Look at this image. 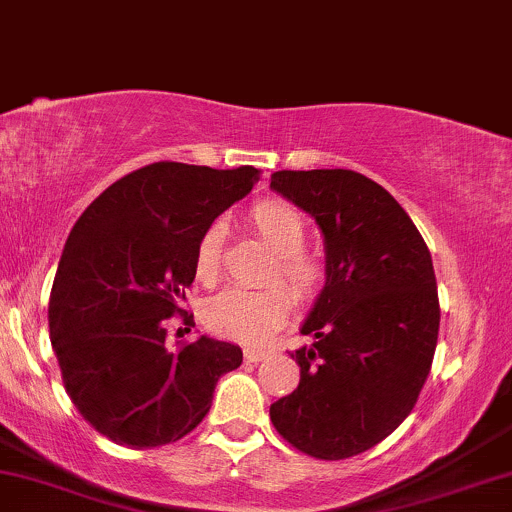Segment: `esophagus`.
Returning <instances> with one entry per match:
<instances>
[{"label": "esophagus", "mask_w": 512, "mask_h": 512, "mask_svg": "<svg viewBox=\"0 0 512 512\" xmlns=\"http://www.w3.org/2000/svg\"><path fill=\"white\" fill-rule=\"evenodd\" d=\"M267 354H269V351H264V349H255V346H248V349H245V358H248L250 363L262 361V358H267Z\"/></svg>", "instance_id": "1"}]
</instances>
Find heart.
<instances>
[{
    "mask_svg": "<svg viewBox=\"0 0 512 512\" xmlns=\"http://www.w3.org/2000/svg\"><path fill=\"white\" fill-rule=\"evenodd\" d=\"M245 223L250 231L274 252L272 276H279L296 298L308 301L325 284V264L305 250L308 223L301 211L279 199H264L248 211ZM221 262V228H204L195 245V276L199 281H214ZM293 308L289 289L269 284L262 289L228 286L204 303V322L211 332L238 342L257 344L286 320Z\"/></svg>",
    "mask_w": 512,
    "mask_h": 512,
    "instance_id": "obj_1",
    "label": "heart"
}]
</instances>
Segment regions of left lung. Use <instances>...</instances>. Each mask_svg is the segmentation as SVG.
<instances>
[{"mask_svg":"<svg viewBox=\"0 0 512 512\" xmlns=\"http://www.w3.org/2000/svg\"><path fill=\"white\" fill-rule=\"evenodd\" d=\"M274 192L325 238V286L291 358L301 383L269 407L279 436L344 460L390 436L431 373L440 305L431 252L397 199L356 170H279Z\"/></svg>","mask_w":512,"mask_h":512,"instance_id":"obj_1","label":"left lung"}]
</instances>
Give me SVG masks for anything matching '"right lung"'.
<instances>
[{
  "mask_svg": "<svg viewBox=\"0 0 512 512\" xmlns=\"http://www.w3.org/2000/svg\"><path fill=\"white\" fill-rule=\"evenodd\" d=\"M257 180L252 166L151 163L74 223L50 293V342L64 390L105 438L137 450L175 443L207 416L221 375L243 363L240 346L204 334L173 349L163 322L185 313L202 231Z\"/></svg>",
  "mask_w": 512,
  "mask_h": 512,
  "instance_id": "add662e5",
  "label": "right lung"
}]
</instances>
